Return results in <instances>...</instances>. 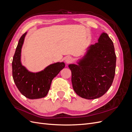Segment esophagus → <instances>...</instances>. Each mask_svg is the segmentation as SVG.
I'll list each match as a JSON object with an SVG mask.
<instances>
[{"label":"esophagus","mask_w":132,"mask_h":132,"mask_svg":"<svg viewBox=\"0 0 132 132\" xmlns=\"http://www.w3.org/2000/svg\"><path fill=\"white\" fill-rule=\"evenodd\" d=\"M71 61H72V58H71V57H70V56L67 57L65 58V62H66L67 63H70Z\"/></svg>","instance_id":"1"}]
</instances>
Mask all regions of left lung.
Returning <instances> with one entry per match:
<instances>
[{"label": "left lung", "instance_id": "left-lung-1", "mask_svg": "<svg viewBox=\"0 0 132 132\" xmlns=\"http://www.w3.org/2000/svg\"><path fill=\"white\" fill-rule=\"evenodd\" d=\"M77 63L68 65L76 94L88 100L101 97L113 82L116 63L113 43L108 35L103 32L98 42L87 47Z\"/></svg>", "mask_w": 132, "mask_h": 132}]
</instances>
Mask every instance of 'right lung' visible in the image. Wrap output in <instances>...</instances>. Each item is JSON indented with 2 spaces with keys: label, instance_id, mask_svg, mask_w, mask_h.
Instances as JSON below:
<instances>
[{
  "label": "right lung",
  "instance_id": "add662e5",
  "mask_svg": "<svg viewBox=\"0 0 132 132\" xmlns=\"http://www.w3.org/2000/svg\"><path fill=\"white\" fill-rule=\"evenodd\" d=\"M27 32L22 35L14 55L12 62L13 77L20 92L30 99L45 97L50 90L54 77L65 67L64 62H57L48 65L38 72H31L23 66L21 61V49Z\"/></svg>",
  "mask_w": 132,
  "mask_h": 132
}]
</instances>
